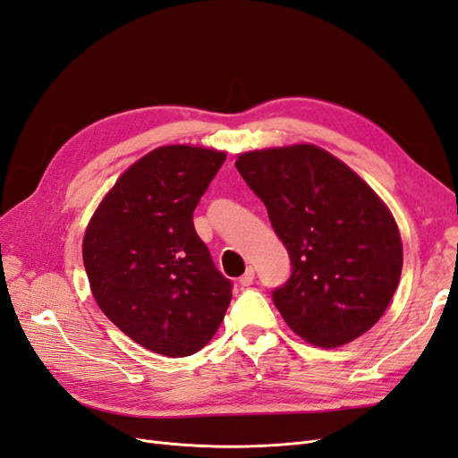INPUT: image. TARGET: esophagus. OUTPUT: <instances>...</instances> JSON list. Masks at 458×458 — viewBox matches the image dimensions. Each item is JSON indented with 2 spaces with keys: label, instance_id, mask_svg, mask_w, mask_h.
I'll return each instance as SVG.
<instances>
[{
  "label": "esophagus",
  "instance_id": "obj_1",
  "mask_svg": "<svg viewBox=\"0 0 458 458\" xmlns=\"http://www.w3.org/2000/svg\"><path fill=\"white\" fill-rule=\"evenodd\" d=\"M241 286H250L252 283H254V269L252 267H248L246 269V273L241 276Z\"/></svg>",
  "mask_w": 458,
  "mask_h": 458
}]
</instances>
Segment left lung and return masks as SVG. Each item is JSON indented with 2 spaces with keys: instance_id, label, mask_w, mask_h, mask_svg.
<instances>
[{
  "instance_id": "obj_1",
  "label": "left lung",
  "mask_w": 458,
  "mask_h": 458,
  "mask_svg": "<svg viewBox=\"0 0 458 458\" xmlns=\"http://www.w3.org/2000/svg\"><path fill=\"white\" fill-rule=\"evenodd\" d=\"M239 174L267 208L293 273L273 303L300 338L338 348L378 323L403 267L387 206L361 177L315 145L239 155Z\"/></svg>"
}]
</instances>
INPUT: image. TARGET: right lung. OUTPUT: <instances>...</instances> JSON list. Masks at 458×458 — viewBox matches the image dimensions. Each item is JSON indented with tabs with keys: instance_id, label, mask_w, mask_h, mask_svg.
<instances>
[{
	"instance_id": "add662e5",
	"label": "right lung",
	"mask_w": 458,
	"mask_h": 458,
	"mask_svg": "<svg viewBox=\"0 0 458 458\" xmlns=\"http://www.w3.org/2000/svg\"><path fill=\"white\" fill-rule=\"evenodd\" d=\"M224 162L212 148H155L120 175L86 229L81 252L101 311L165 357L202 350L229 308L233 284L192 225Z\"/></svg>"
}]
</instances>
